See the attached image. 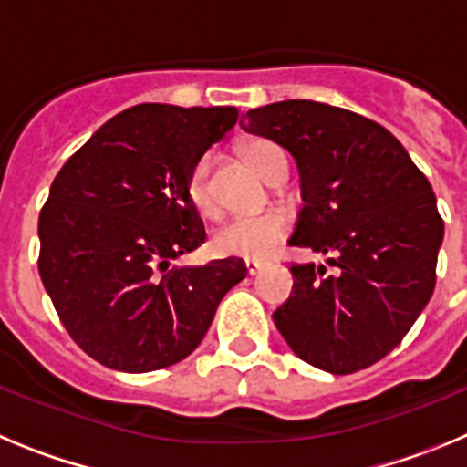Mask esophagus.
I'll use <instances>...</instances> for the list:
<instances>
[{
	"label": "esophagus",
	"instance_id": "1",
	"mask_svg": "<svg viewBox=\"0 0 467 467\" xmlns=\"http://www.w3.org/2000/svg\"><path fill=\"white\" fill-rule=\"evenodd\" d=\"M262 269H264V264H262V262H253V259H245V271H247V275H257Z\"/></svg>",
	"mask_w": 467,
	"mask_h": 467
}]
</instances>
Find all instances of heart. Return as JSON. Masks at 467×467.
<instances>
[{"instance_id": "b5f03b06", "label": "heart", "mask_w": 467, "mask_h": 467, "mask_svg": "<svg viewBox=\"0 0 467 467\" xmlns=\"http://www.w3.org/2000/svg\"><path fill=\"white\" fill-rule=\"evenodd\" d=\"M243 156L269 182L280 171H287L285 154L269 140L247 142L243 147ZM213 154L201 156L189 177V201L201 217H214L220 213V203H217L213 187ZM287 234H290V217L283 210H269V213L254 214V217H238V220L226 222L210 238V250L217 257H241L262 262L278 250Z\"/></svg>"}]
</instances>
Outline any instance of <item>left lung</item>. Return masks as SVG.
Returning <instances> with one entry per match:
<instances>
[{"label": "left lung", "mask_w": 467, "mask_h": 467, "mask_svg": "<svg viewBox=\"0 0 467 467\" xmlns=\"http://www.w3.org/2000/svg\"><path fill=\"white\" fill-rule=\"evenodd\" d=\"M241 126L292 154L304 205L287 243L334 266H292L275 327L301 360L329 374L374 365L435 290L444 222L431 182L390 130L341 107L283 100L250 109Z\"/></svg>", "instance_id": "left-lung-1"}]
</instances>
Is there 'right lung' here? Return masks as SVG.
<instances>
[{
	"label": "right lung",
	"mask_w": 467,
	"mask_h": 467,
	"mask_svg": "<svg viewBox=\"0 0 467 467\" xmlns=\"http://www.w3.org/2000/svg\"><path fill=\"white\" fill-rule=\"evenodd\" d=\"M236 121V107H130L53 180L39 214L41 283L100 365L142 374L184 360L245 278L236 257L171 266L205 243L189 177Z\"/></svg>",
	"instance_id": "right-lung-1"
}]
</instances>
